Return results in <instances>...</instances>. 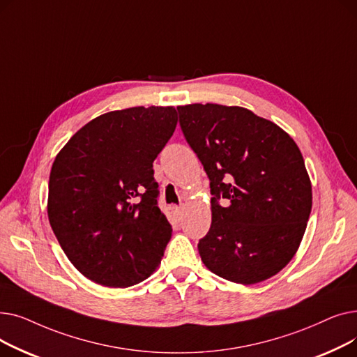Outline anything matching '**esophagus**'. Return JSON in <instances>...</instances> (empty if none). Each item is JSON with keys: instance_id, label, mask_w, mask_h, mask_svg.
Segmentation results:
<instances>
[{"instance_id": "34e87169", "label": "esophagus", "mask_w": 357, "mask_h": 357, "mask_svg": "<svg viewBox=\"0 0 357 357\" xmlns=\"http://www.w3.org/2000/svg\"><path fill=\"white\" fill-rule=\"evenodd\" d=\"M183 211H185V208L182 207V205H181V207H176V208H175V215H176V218H178V220H181V218H182Z\"/></svg>"}]
</instances>
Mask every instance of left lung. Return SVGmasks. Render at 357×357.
Here are the masks:
<instances>
[{
    "mask_svg": "<svg viewBox=\"0 0 357 357\" xmlns=\"http://www.w3.org/2000/svg\"><path fill=\"white\" fill-rule=\"evenodd\" d=\"M178 112L213 195L211 227L198 241L204 265L245 285L276 275L298 250L312 205L296 143L243 107L191 104Z\"/></svg>",
    "mask_w": 357,
    "mask_h": 357,
    "instance_id": "1",
    "label": "left lung"
}]
</instances>
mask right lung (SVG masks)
<instances>
[{
    "label": "right lung",
    "instance_id": "right-lung-1",
    "mask_svg": "<svg viewBox=\"0 0 357 357\" xmlns=\"http://www.w3.org/2000/svg\"><path fill=\"white\" fill-rule=\"evenodd\" d=\"M176 123L174 107L111 111L56 156L50 226L70 264L96 284L131 287L159 266L172 226L158 205L153 162Z\"/></svg>",
    "mask_w": 357,
    "mask_h": 357
}]
</instances>
